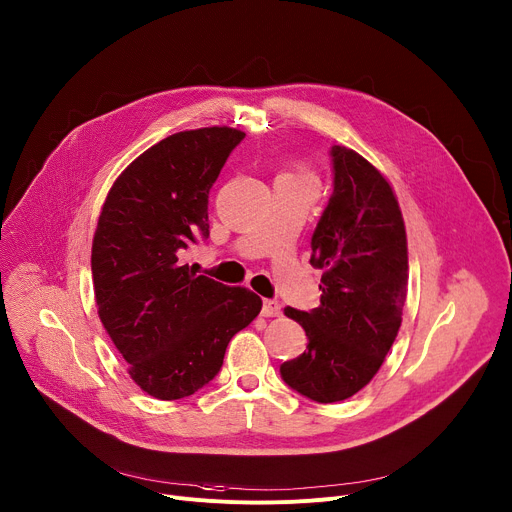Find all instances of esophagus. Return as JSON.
<instances>
[{
	"instance_id": "obj_1",
	"label": "esophagus",
	"mask_w": 512,
	"mask_h": 512,
	"mask_svg": "<svg viewBox=\"0 0 512 512\" xmlns=\"http://www.w3.org/2000/svg\"><path fill=\"white\" fill-rule=\"evenodd\" d=\"M263 316H280L282 314V306L277 300H263V308H261Z\"/></svg>"
}]
</instances>
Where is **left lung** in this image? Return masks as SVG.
<instances>
[{
    "label": "left lung",
    "instance_id": "obj_1",
    "mask_svg": "<svg viewBox=\"0 0 512 512\" xmlns=\"http://www.w3.org/2000/svg\"><path fill=\"white\" fill-rule=\"evenodd\" d=\"M335 190L312 235L320 306L286 308L306 351L282 363L284 382L310 400L351 398L382 367L402 322L408 286L404 218L390 181L347 147L331 149Z\"/></svg>",
    "mask_w": 512,
    "mask_h": 512
}]
</instances>
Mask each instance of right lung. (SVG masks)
<instances>
[{"instance_id": "add662e5", "label": "right lung", "mask_w": 512, "mask_h": 512, "mask_svg": "<svg viewBox=\"0 0 512 512\" xmlns=\"http://www.w3.org/2000/svg\"><path fill=\"white\" fill-rule=\"evenodd\" d=\"M243 130L175 132L112 183L91 243L98 316L134 384L159 400L206 386L228 341L261 312V298L181 263L210 235L208 194Z\"/></svg>"}]
</instances>
